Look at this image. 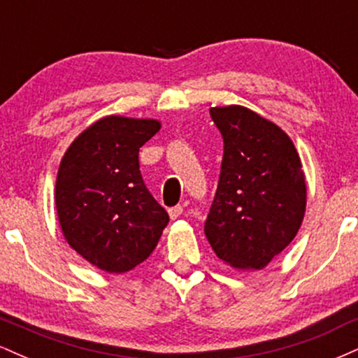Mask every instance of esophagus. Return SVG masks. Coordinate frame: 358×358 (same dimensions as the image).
I'll use <instances>...</instances> for the list:
<instances>
[{
	"mask_svg": "<svg viewBox=\"0 0 358 358\" xmlns=\"http://www.w3.org/2000/svg\"><path fill=\"white\" fill-rule=\"evenodd\" d=\"M168 213H170L171 219H178V217L183 213V207L182 205H175V207H171L170 210H168Z\"/></svg>",
	"mask_w": 358,
	"mask_h": 358,
	"instance_id": "esophagus-1",
	"label": "esophagus"
}]
</instances>
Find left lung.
Instances as JSON below:
<instances>
[{
	"instance_id": "8db88e82",
	"label": "left lung",
	"mask_w": 358,
	"mask_h": 358,
	"mask_svg": "<svg viewBox=\"0 0 358 358\" xmlns=\"http://www.w3.org/2000/svg\"><path fill=\"white\" fill-rule=\"evenodd\" d=\"M224 139L219 185L205 220L213 252L237 269H262L296 236L306 185L293 141L241 106L210 109Z\"/></svg>"
}]
</instances>
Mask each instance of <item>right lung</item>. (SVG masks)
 Wrapping results in <instances>:
<instances>
[{
    "label": "right lung",
    "mask_w": 358,
    "mask_h": 358,
    "mask_svg": "<svg viewBox=\"0 0 358 358\" xmlns=\"http://www.w3.org/2000/svg\"><path fill=\"white\" fill-rule=\"evenodd\" d=\"M159 131L153 119L108 116L87 127L62 158L55 185L65 239L90 264L126 273L153 252L168 213L139 170V148Z\"/></svg>",
    "instance_id": "add662e5"
}]
</instances>
